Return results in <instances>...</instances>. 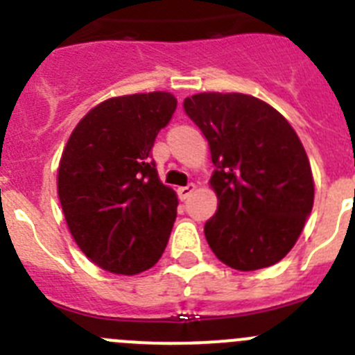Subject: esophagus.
Wrapping results in <instances>:
<instances>
[{
  "instance_id": "34e87169",
  "label": "esophagus",
  "mask_w": 355,
  "mask_h": 355,
  "mask_svg": "<svg viewBox=\"0 0 355 355\" xmlns=\"http://www.w3.org/2000/svg\"><path fill=\"white\" fill-rule=\"evenodd\" d=\"M193 190H196V184H193V183H188L187 187L178 188V196H180V199H181V200H187L188 197L192 196Z\"/></svg>"
}]
</instances>
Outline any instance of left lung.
<instances>
[{
	"instance_id": "8db88e82",
	"label": "left lung",
	"mask_w": 355,
	"mask_h": 355,
	"mask_svg": "<svg viewBox=\"0 0 355 355\" xmlns=\"http://www.w3.org/2000/svg\"><path fill=\"white\" fill-rule=\"evenodd\" d=\"M187 115L209 144L218 199L205 224L208 245L234 270L286 256L311 215L315 184L306 150L286 119L245 94L187 97Z\"/></svg>"
}]
</instances>
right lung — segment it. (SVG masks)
<instances>
[{
	"instance_id": "1",
	"label": "right lung",
	"mask_w": 355,
	"mask_h": 355,
	"mask_svg": "<svg viewBox=\"0 0 355 355\" xmlns=\"http://www.w3.org/2000/svg\"><path fill=\"white\" fill-rule=\"evenodd\" d=\"M178 101L168 92L133 94L97 105L80 121L58 167V197L85 256L133 275L162 258L178 197L159 181L153 146Z\"/></svg>"
}]
</instances>
